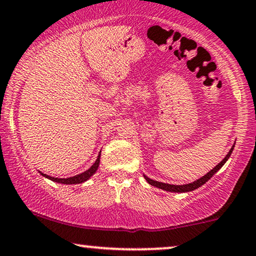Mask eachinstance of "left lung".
Returning <instances> with one entry per match:
<instances>
[{"label":"left lung","instance_id":"obj_1","mask_svg":"<svg viewBox=\"0 0 256 256\" xmlns=\"http://www.w3.org/2000/svg\"><path fill=\"white\" fill-rule=\"evenodd\" d=\"M234 146L233 147L230 148V152H228L227 155H226V158L222 160L220 164H218V166H215V167L212 169L210 172H208L207 174L204 175V176H202L198 178V180L192 182V184H181V186H178V184H164V182H158V181H155V180H152V178H149L148 176H146V175H144L146 180H147V182L149 184L154 186V187L156 188H160V189H164V190H167V192H172V193H187V192H192V190H195V189H198V187H201V186H204L206 182H207L209 178H210L213 175L215 174V172H218L221 169L222 166H224L226 164V161L228 160L232 152H233L234 149Z\"/></svg>","mask_w":256,"mask_h":256}]
</instances>
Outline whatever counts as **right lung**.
Listing matches in <instances>:
<instances>
[{
	"mask_svg": "<svg viewBox=\"0 0 256 256\" xmlns=\"http://www.w3.org/2000/svg\"><path fill=\"white\" fill-rule=\"evenodd\" d=\"M100 156H101V152L98 154V158H96L95 164L92 166L90 168L88 169V170H86L84 172H81V174L78 175H75V176H72V178H52V176H49L47 174H43L41 172L42 176L49 178V180L54 181V182H58V184H82V182L87 181L89 178L92 176V175H94L96 170H98V164H100Z\"/></svg>",
	"mask_w": 256,
	"mask_h": 256,
	"instance_id": "1",
	"label": "right lung"
}]
</instances>
